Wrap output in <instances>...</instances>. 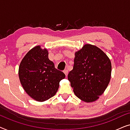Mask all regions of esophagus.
I'll list each match as a JSON object with an SVG mask.
<instances>
[{
  "instance_id": "1",
  "label": "esophagus",
  "mask_w": 130,
  "mask_h": 130,
  "mask_svg": "<svg viewBox=\"0 0 130 130\" xmlns=\"http://www.w3.org/2000/svg\"><path fill=\"white\" fill-rule=\"evenodd\" d=\"M68 70H67V69H65L64 70V74H66V76H67V74H68Z\"/></svg>"
}]
</instances>
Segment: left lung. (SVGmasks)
<instances>
[{"label": "left lung", "instance_id": "obj_1", "mask_svg": "<svg viewBox=\"0 0 130 130\" xmlns=\"http://www.w3.org/2000/svg\"><path fill=\"white\" fill-rule=\"evenodd\" d=\"M111 63L106 54L91 44L75 53L73 69L68 80L77 97L85 102L96 101L109 84Z\"/></svg>", "mask_w": 130, "mask_h": 130}]
</instances>
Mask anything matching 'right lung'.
Masks as SVG:
<instances>
[{
  "mask_svg": "<svg viewBox=\"0 0 130 130\" xmlns=\"http://www.w3.org/2000/svg\"><path fill=\"white\" fill-rule=\"evenodd\" d=\"M21 83L29 96L43 102L53 97L57 92L60 82L65 78L61 71L55 68L48 58V52L40 45L27 53L19 67Z\"/></svg>",
  "mask_w": 130,
  "mask_h": 130,
  "instance_id": "1",
  "label": "right lung"
}]
</instances>
